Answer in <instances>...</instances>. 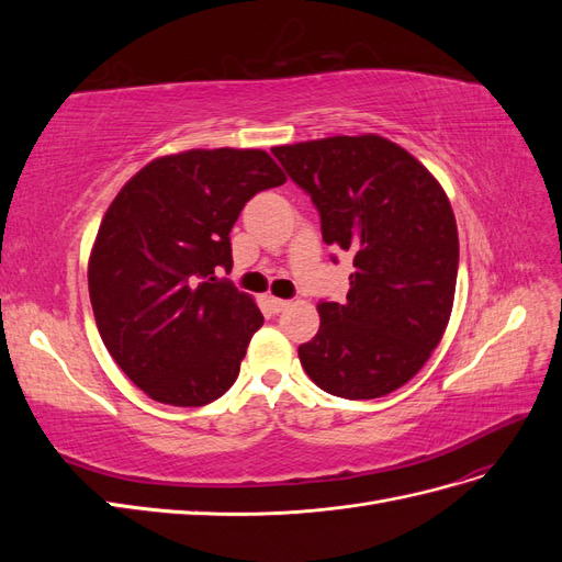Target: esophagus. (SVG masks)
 <instances>
[{
	"label": "esophagus",
	"instance_id": "esophagus-1",
	"mask_svg": "<svg viewBox=\"0 0 562 562\" xmlns=\"http://www.w3.org/2000/svg\"><path fill=\"white\" fill-rule=\"evenodd\" d=\"M267 302H269V307H271V312H285L288 307H291V302L288 300H281V297H267Z\"/></svg>",
	"mask_w": 562,
	"mask_h": 562
}]
</instances>
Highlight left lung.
<instances>
[{
    "label": "left lung",
    "instance_id": "left-lung-1",
    "mask_svg": "<svg viewBox=\"0 0 562 562\" xmlns=\"http://www.w3.org/2000/svg\"><path fill=\"white\" fill-rule=\"evenodd\" d=\"M321 213L323 241L353 255L347 300L321 302L300 363L333 396L368 401L411 382L452 314L459 236L450 199L378 133L271 147Z\"/></svg>",
    "mask_w": 562,
    "mask_h": 562
}]
</instances>
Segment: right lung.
<instances>
[{
	"instance_id": "add662e5",
	"label": "right lung",
	"mask_w": 562,
	"mask_h": 562,
	"mask_svg": "<svg viewBox=\"0 0 562 562\" xmlns=\"http://www.w3.org/2000/svg\"><path fill=\"white\" fill-rule=\"evenodd\" d=\"M285 182L265 149H187L135 173L98 227L89 295L100 337L151 401L199 407L239 375L258 304L217 281L246 201Z\"/></svg>"
}]
</instances>
